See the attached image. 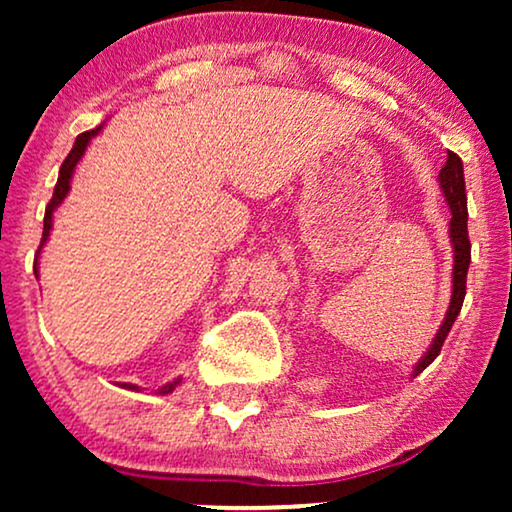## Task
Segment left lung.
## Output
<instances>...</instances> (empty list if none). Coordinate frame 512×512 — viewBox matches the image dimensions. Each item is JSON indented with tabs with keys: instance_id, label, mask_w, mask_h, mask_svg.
Wrapping results in <instances>:
<instances>
[{
	"instance_id": "1",
	"label": "left lung",
	"mask_w": 512,
	"mask_h": 512,
	"mask_svg": "<svg viewBox=\"0 0 512 512\" xmlns=\"http://www.w3.org/2000/svg\"><path fill=\"white\" fill-rule=\"evenodd\" d=\"M440 188H443L447 205H450L452 219H450V242L454 249V268H452V298L447 314L440 324L433 345L429 347L422 359L417 361L412 377H417L429 363L440 354V347L450 333L454 319L459 317L461 305H464L466 296V275H468V263H471V242H468V209H466V181H464V163L457 153L447 151L445 167L438 174Z\"/></svg>"
}]
</instances>
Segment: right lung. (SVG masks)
Wrapping results in <instances>:
<instances>
[{
    "label": "right lung",
    "mask_w": 512,
    "mask_h": 512,
    "mask_svg": "<svg viewBox=\"0 0 512 512\" xmlns=\"http://www.w3.org/2000/svg\"><path fill=\"white\" fill-rule=\"evenodd\" d=\"M102 125H104V123H102ZM102 125H97L95 130L81 132V135L76 137V142H74V146H72V151H69V156L65 158V163H62L60 174H58V184H55V191H53V198H51V202H48V205H46V214H44V235H41L39 251H41V247H44V244H46L48 233H51V228H53V212L62 205V200L67 198V193H69V181H72V177H74V167H76V163H79V160H81L83 153H86L90 139H93L95 135H100ZM39 251H37V258H39ZM37 258H34V275H37ZM179 384H181V377H177V380H174V382H167L163 389H158V394H163V396L170 394V391L177 389ZM121 387L132 389V391H139V387H135V384H121Z\"/></svg>",
    "instance_id": "1"
}]
</instances>
